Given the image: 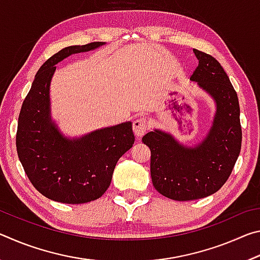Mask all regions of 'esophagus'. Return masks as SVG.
Wrapping results in <instances>:
<instances>
[{
	"label": "esophagus",
	"mask_w": 260,
	"mask_h": 260,
	"mask_svg": "<svg viewBox=\"0 0 260 260\" xmlns=\"http://www.w3.org/2000/svg\"><path fill=\"white\" fill-rule=\"evenodd\" d=\"M148 128H149L148 121L144 119V118H138V119L134 120L133 132L138 138H140V136H142L144 133H146Z\"/></svg>",
	"instance_id": "1"
}]
</instances>
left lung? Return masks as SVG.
Listing matches in <instances>:
<instances>
[{
  "mask_svg": "<svg viewBox=\"0 0 260 260\" xmlns=\"http://www.w3.org/2000/svg\"><path fill=\"white\" fill-rule=\"evenodd\" d=\"M199 67L190 80L217 103L213 125L195 148H184L160 131L149 132L142 142L151 152L152 184L162 196L174 201L204 199L218 191L230 178L241 151L242 128L237 94L219 61L193 49Z\"/></svg>",
  "mask_w": 260,
  "mask_h": 260,
  "instance_id": "1",
  "label": "left lung"
}]
</instances>
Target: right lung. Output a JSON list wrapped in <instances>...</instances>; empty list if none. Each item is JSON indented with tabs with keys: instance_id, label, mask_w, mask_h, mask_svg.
Here are the masks:
<instances>
[{
	"instance_id": "add662e5",
	"label": "right lung",
	"mask_w": 260,
	"mask_h": 260,
	"mask_svg": "<svg viewBox=\"0 0 260 260\" xmlns=\"http://www.w3.org/2000/svg\"><path fill=\"white\" fill-rule=\"evenodd\" d=\"M102 45L71 46L52 55L38 71L20 109L16 135L19 160L35 189L60 203L82 204L100 199L111 183L118 159L134 144L132 122L68 140L50 121L49 86L56 64Z\"/></svg>"
}]
</instances>
